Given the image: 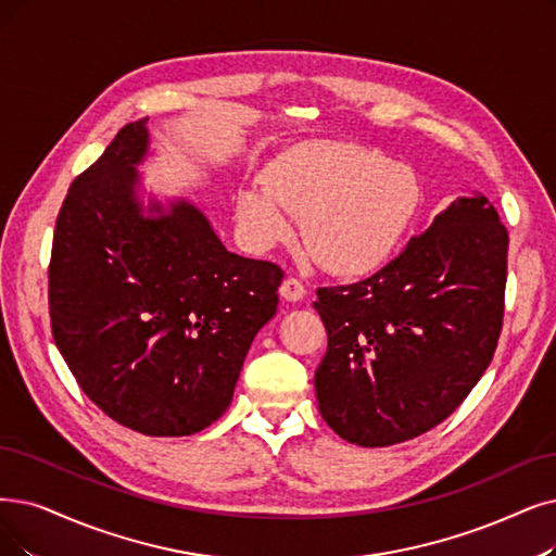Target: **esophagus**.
<instances>
[{
  "mask_svg": "<svg viewBox=\"0 0 556 556\" xmlns=\"http://www.w3.org/2000/svg\"><path fill=\"white\" fill-rule=\"evenodd\" d=\"M280 296H282L285 301L296 303V301H301V299L305 296V287H303V282L296 280V278H287V280H282V285H280Z\"/></svg>",
  "mask_w": 556,
  "mask_h": 556,
  "instance_id": "34e87169",
  "label": "esophagus"
}]
</instances>
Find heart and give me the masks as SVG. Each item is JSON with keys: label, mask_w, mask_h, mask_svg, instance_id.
Masks as SVG:
<instances>
[{"label": "heart", "mask_w": 556, "mask_h": 556, "mask_svg": "<svg viewBox=\"0 0 556 556\" xmlns=\"http://www.w3.org/2000/svg\"><path fill=\"white\" fill-rule=\"evenodd\" d=\"M421 205L410 166L353 143H305L285 152L235 195L237 228L253 251H269L301 235L326 269L365 276L383 266L408 232Z\"/></svg>", "instance_id": "b5f03b06"}]
</instances>
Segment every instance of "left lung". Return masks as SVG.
I'll list each match as a JSON object with an SVG mask.
<instances>
[{"mask_svg": "<svg viewBox=\"0 0 556 556\" xmlns=\"http://www.w3.org/2000/svg\"><path fill=\"white\" fill-rule=\"evenodd\" d=\"M506 251L497 210L475 191L379 274L317 290L328 349L315 392L326 425L351 445L388 447L447 419L493 361Z\"/></svg>", "mask_w": 556, "mask_h": 556, "instance_id": "left-lung-1", "label": "left lung"}]
</instances>
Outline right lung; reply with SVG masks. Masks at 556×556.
Segmentation results:
<instances>
[{
	"label": "right lung",
	"instance_id": "1",
	"mask_svg": "<svg viewBox=\"0 0 556 556\" xmlns=\"http://www.w3.org/2000/svg\"><path fill=\"white\" fill-rule=\"evenodd\" d=\"M148 118L73 182L50 262L52 336L91 402L154 438L203 431L232 402L282 271L230 253L185 195L146 191Z\"/></svg>",
	"mask_w": 556,
	"mask_h": 556
}]
</instances>
